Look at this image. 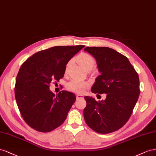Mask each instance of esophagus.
I'll return each mask as SVG.
<instances>
[{
  "instance_id": "1",
  "label": "esophagus",
  "mask_w": 156,
  "mask_h": 156,
  "mask_svg": "<svg viewBox=\"0 0 156 156\" xmlns=\"http://www.w3.org/2000/svg\"><path fill=\"white\" fill-rule=\"evenodd\" d=\"M83 97V95H76V99H82V98Z\"/></svg>"
}]
</instances>
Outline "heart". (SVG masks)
I'll use <instances>...</instances> for the list:
<instances>
[{
	"label": "heart",
	"instance_id": "1",
	"mask_svg": "<svg viewBox=\"0 0 156 156\" xmlns=\"http://www.w3.org/2000/svg\"><path fill=\"white\" fill-rule=\"evenodd\" d=\"M78 63L86 70H90L93 65H95V58L91 55L87 53L82 52L76 57ZM70 63V61H69L66 66V70L67 69ZM89 86V83L85 81L80 80L78 79H73L69 82L66 85V87L68 90L73 91L76 93H82Z\"/></svg>",
	"mask_w": 156,
	"mask_h": 156
}]
</instances>
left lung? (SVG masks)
<instances>
[{
    "mask_svg": "<svg viewBox=\"0 0 156 156\" xmlns=\"http://www.w3.org/2000/svg\"><path fill=\"white\" fill-rule=\"evenodd\" d=\"M84 51L94 57L101 73L91 91L106 94V99L99 101L84 97V119L93 131L112 133L125 125L133 112L140 94L139 75L127 57L112 48L86 47Z\"/></svg>",
    "mask_w": 156,
    "mask_h": 156,
    "instance_id": "1",
    "label": "left lung"
}]
</instances>
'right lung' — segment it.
<instances>
[{"label": "right lung", "instance_id": "add662e5", "mask_svg": "<svg viewBox=\"0 0 156 156\" xmlns=\"http://www.w3.org/2000/svg\"><path fill=\"white\" fill-rule=\"evenodd\" d=\"M84 47L54 46L34 53L21 65L15 97L21 116L30 127L47 133L65 122L76 97L64 90L55 95L50 84L64 76L66 64Z\"/></svg>", "mask_w": 156, "mask_h": 156}]
</instances>
